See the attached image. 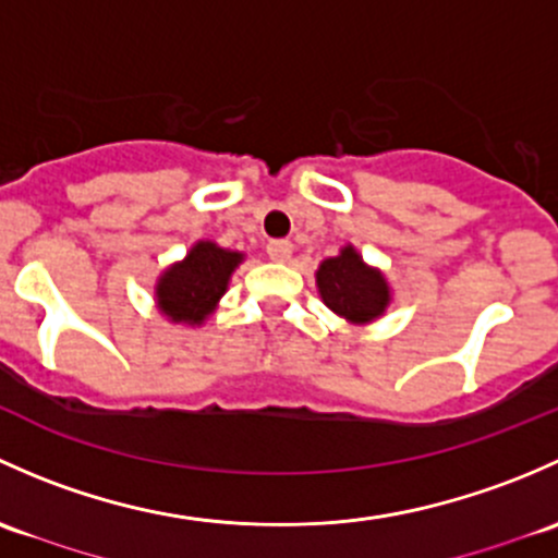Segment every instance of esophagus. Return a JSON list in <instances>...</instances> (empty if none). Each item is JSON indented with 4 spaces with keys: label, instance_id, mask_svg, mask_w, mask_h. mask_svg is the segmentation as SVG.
Listing matches in <instances>:
<instances>
[{
    "label": "esophagus",
    "instance_id": "1",
    "mask_svg": "<svg viewBox=\"0 0 558 558\" xmlns=\"http://www.w3.org/2000/svg\"><path fill=\"white\" fill-rule=\"evenodd\" d=\"M266 252H268V257H271V260L287 263V260H290V255H292V244H290V241H284V239L268 241Z\"/></svg>",
    "mask_w": 558,
    "mask_h": 558
}]
</instances>
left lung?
Wrapping results in <instances>:
<instances>
[{
	"mask_svg": "<svg viewBox=\"0 0 558 558\" xmlns=\"http://www.w3.org/2000/svg\"><path fill=\"white\" fill-rule=\"evenodd\" d=\"M317 290L325 306L352 325L378 319L392 301L384 274L367 266L352 244L319 263Z\"/></svg>",
	"mask_w": 558,
	"mask_h": 558,
	"instance_id": "8db88e82",
	"label": "left lung"
}]
</instances>
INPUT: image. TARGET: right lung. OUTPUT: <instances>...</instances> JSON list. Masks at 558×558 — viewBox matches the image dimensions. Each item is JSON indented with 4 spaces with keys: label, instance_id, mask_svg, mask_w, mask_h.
I'll return each instance as SVG.
<instances>
[{
    "label": "right lung",
    "instance_id": "add662e5",
    "mask_svg": "<svg viewBox=\"0 0 558 558\" xmlns=\"http://www.w3.org/2000/svg\"><path fill=\"white\" fill-rule=\"evenodd\" d=\"M244 260L241 252L217 246L215 241H195L185 260L166 268L155 284L160 314L171 322L201 325L226 295L231 274Z\"/></svg>",
    "mask_w": 558,
    "mask_h": 558
}]
</instances>
